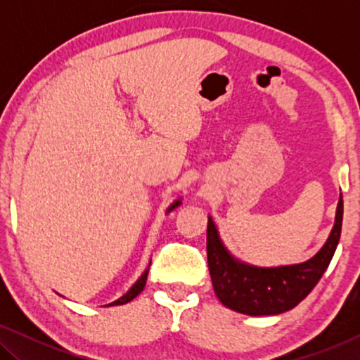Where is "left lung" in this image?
<instances>
[{"mask_svg":"<svg viewBox=\"0 0 360 360\" xmlns=\"http://www.w3.org/2000/svg\"><path fill=\"white\" fill-rule=\"evenodd\" d=\"M342 195L339 198L336 223L323 249L298 265L257 269L239 264L221 244L213 221L208 219L206 254L211 282L219 302L234 311L264 316L280 314L297 307L316 287L336 252L342 228Z\"/></svg>","mask_w":360,"mask_h":360,"instance_id":"8db88e82","label":"left lung"}]
</instances>
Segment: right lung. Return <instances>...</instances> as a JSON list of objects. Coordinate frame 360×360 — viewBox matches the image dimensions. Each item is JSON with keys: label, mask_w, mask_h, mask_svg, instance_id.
I'll use <instances>...</instances> for the list:
<instances>
[{"label": "right lung", "mask_w": 360, "mask_h": 360, "mask_svg": "<svg viewBox=\"0 0 360 360\" xmlns=\"http://www.w3.org/2000/svg\"><path fill=\"white\" fill-rule=\"evenodd\" d=\"M179 205H180V201H176V203H174V205H172V206H170V208H169V211H170V210H174V208H175V206H179ZM147 274H149V269H147V270H146V272L141 275V278H139V280H137V282H136L134 285H132V287H131V290H129V292H127L126 295H122V297H121V298H117V300H116V302H112V303H110V307H115V304H124V303H127V302H131V300H132V298H136V297H137V295H139V293L142 292V290H144V287H146V280H147Z\"/></svg>", "instance_id": "obj_1"}]
</instances>
